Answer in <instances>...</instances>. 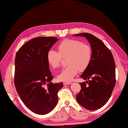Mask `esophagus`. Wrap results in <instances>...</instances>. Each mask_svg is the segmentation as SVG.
<instances>
[{
    "label": "esophagus",
    "instance_id": "obj_1",
    "mask_svg": "<svg viewBox=\"0 0 128 128\" xmlns=\"http://www.w3.org/2000/svg\"><path fill=\"white\" fill-rule=\"evenodd\" d=\"M63 84H64V85H70V84H72V83H71V82H64L63 83Z\"/></svg>",
    "mask_w": 128,
    "mask_h": 128
}]
</instances>
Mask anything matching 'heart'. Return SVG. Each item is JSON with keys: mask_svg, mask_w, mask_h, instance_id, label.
<instances>
[{"mask_svg": "<svg viewBox=\"0 0 128 128\" xmlns=\"http://www.w3.org/2000/svg\"><path fill=\"white\" fill-rule=\"evenodd\" d=\"M58 52L50 50L47 52V60L49 65L54 68L59 67L63 58H66L67 67L58 75L62 81H71L78 70L83 71L90 63L92 51L90 46L76 40H65L58 45Z\"/></svg>", "mask_w": 128, "mask_h": 128, "instance_id": "heart-1", "label": "heart"}]
</instances>
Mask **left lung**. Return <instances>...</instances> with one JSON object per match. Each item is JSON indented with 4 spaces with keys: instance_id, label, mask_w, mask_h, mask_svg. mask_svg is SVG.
<instances>
[{
    "instance_id": "8db88e82",
    "label": "left lung",
    "mask_w": 128,
    "mask_h": 128,
    "mask_svg": "<svg viewBox=\"0 0 128 128\" xmlns=\"http://www.w3.org/2000/svg\"><path fill=\"white\" fill-rule=\"evenodd\" d=\"M73 35L86 37L92 51L91 62L81 75V78L88 81L80 83L82 88L76 100L86 109L96 110L106 104L114 88V60L110 50L96 36L86 32Z\"/></svg>"
}]
</instances>
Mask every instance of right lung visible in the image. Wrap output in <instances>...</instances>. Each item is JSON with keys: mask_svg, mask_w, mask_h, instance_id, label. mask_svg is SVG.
Returning <instances> with one entry per match:
<instances>
[{"mask_svg": "<svg viewBox=\"0 0 128 128\" xmlns=\"http://www.w3.org/2000/svg\"><path fill=\"white\" fill-rule=\"evenodd\" d=\"M54 37H38L24 44L15 60V86L27 108L38 114L53 110L58 102L62 82L53 83V76L47 62V52L58 40Z\"/></svg>", "mask_w": 128, "mask_h": 128, "instance_id": "right-lung-1", "label": "right lung"}]
</instances>
